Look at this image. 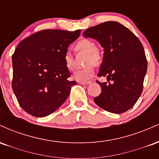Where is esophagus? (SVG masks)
<instances>
[{"instance_id": "obj_1", "label": "esophagus", "mask_w": 159, "mask_h": 159, "mask_svg": "<svg viewBox=\"0 0 159 159\" xmlns=\"http://www.w3.org/2000/svg\"><path fill=\"white\" fill-rule=\"evenodd\" d=\"M91 83H92L91 81H80L79 82L80 84H82V85H87V84H90Z\"/></svg>"}]
</instances>
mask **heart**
Instances as JSON below:
<instances>
[{
  "label": "heart",
  "mask_w": 159,
  "mask_h": 159,
  "mask_svg": "<svg viewBox=\"0 0 159 159\" xmlns=\"http://www.w3.org/2000/svg\"><path fill=\"white\" fill-rule=\"evenodd\" d=\"M75 48L77 52H83L87 53L85 60V64L87 66L84 68L78 69L73 75V77L78 81H88L93 76L95 73L94 65L98 66L102 61V54L100 51L96 48V43L90 39H83L79 40L75 45ZM63 61L66 67L69 71H73L75 69L74 58L72 53L66 51L63 56Z\"/></svg>",
  "instance_id": "1"
}]
</instances>
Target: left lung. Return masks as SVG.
Returning a JSON list of instances; mask_svg holds the SVG:
<instances>
[{
  "label": "left lung",
  "mask_w": 159,
  "mask_h": 159,
  "mask_svg": "<svg viewBox=\"0 0 159 159\" xmlns=\"http://www.w3.org/2000/svg\"><path fill=\"white\" fill-rule=\"evenodd\" d=\"M85 37L96 39L104 48L98 77L111 82L101 83L102 92L94 102L104 110L122 114L132 107L143 91L147 61L141 43L137 36L117 21H106L91 27L83 33Z\"/></svg>",
  "instance_id": "1"
}]
</instances>
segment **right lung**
Instances as JSON below:
<instances>
[{"instance_id": "add662e5", "label": "right lung", "mask_w": 159, "mask_h": 159, "mask_svg": "<svg viewBox=\"0 0 159 159\" xmlns=\"http://www.w3.org/2000/svg\"><path fill=\"white\" fill-rule=\"evenodd\" d=\"M81 30H43L20 42L12 56V87L19 105L36 117L52 114L66 101L70 73L63 56Z\"/></svg>"}]
</instances>
